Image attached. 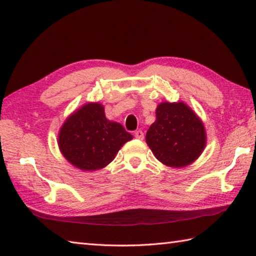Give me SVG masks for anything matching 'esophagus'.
I'll return each mask as SVG.
<instances>
[{
    "mask_svg": "<svg viewBox=\"0 0 256 256\" xmlns=\"http://www.w3.org/2000/svg\"><path fill=\"white\" fill-rule=\"evenodd\" d=\"M134 136H136L138 140H144V133L141 131V130H138V131L134 132Z\"/></svg>",
    "mask_w": 256,
    "mask_h": 256,
    "instance_id": "34e87169",
    "label": "esophagus"
}]
</instances>
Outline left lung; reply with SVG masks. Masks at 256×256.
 <instances>
[{
  "instance_id": "obj_1",
  "label": "left lung",
  "mask_w": 256,
  "mask_h": 256,
  "mask_svg": "<svg viewBox=\"0 0 256 256\" xmlns=\"http://www.w3.org/2000/svg\"><path fill=\"white\" fill-rule=\"evenodd\" d=\"M146 144L160 162L172 168L188 166L206 146L204 124L185 102H160L156 122L146 136Z\"/></svg>"
}]
</instances>
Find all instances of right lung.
Instances as JSON below:
<instances>
[{
    "instance_id": "obj_1",
    "label": "right lung",
    "mask_w": 256,
    "mask_h": 256,
    "mask_svg": "<svg viewBox=\"0 0 256 256\" xmlns=\"http://www.w3.org/2000/svg\"><path fill=\"white\" fill-rule=\"evenodd\" d=\"M133 136L106 118L100 102H88L72 112L60 128L58 144L72 166L84 172L102 170Z\"/></svg>"
}]
</instances>
